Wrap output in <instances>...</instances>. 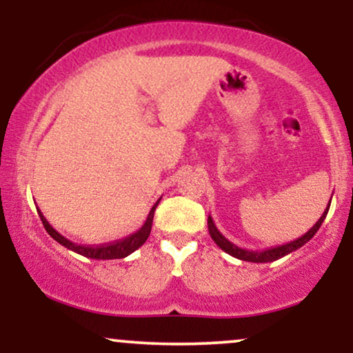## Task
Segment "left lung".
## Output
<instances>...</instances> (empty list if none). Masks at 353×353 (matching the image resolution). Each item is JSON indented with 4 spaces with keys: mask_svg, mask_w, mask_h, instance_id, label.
Returning <instances> with one entry per match:
<instances>
[{
    "mask_svg": "<svg viewBox=\"0 0 353 353\" xmlns=\"http://www.w3.org/2000/svg\"><path fill=\"white\" fill-rule=\"evenodd\" d=\"M329 208H330V204L327 205L325 210H323L322 217H320L319 221L315 222L314 228H312L309 232L303 234L302 237H299L297 241H292V242H289V244H283V245L270 247V249H265V250H247V249H241V247H237L236 244H232L229 239H225L221 232H219V229L216 228V224H214L212 217H210V216L208 219V228H209V234H210V237H212V241L216 242V244L221 247L224 252H228L229 255H232V257L241 259V261H245V262L265 264V262H274V261H277V259H282L283 255L294 252V250L301 249L303 244H307V242H309L310 239L315 236V232H317V230L320 229L323 219L327 217V212H329Z\"/></svg>",
    "mask_w": 353,
    "mask_h": 353,
    "instance_id": "8db88e82",
    "label": "left lung"
}]
</instances>
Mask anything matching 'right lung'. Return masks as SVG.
<instances>
[{"label":"right lung","mask_w":353,"mask_h":353,"mask_svg":"<svg viewBox=\"0 0 353 353\" xmlns=\"http://www.w3.org/2000/svg\"><path fill=\"white\" fill-rule=\"evenodd\" d=\"M159 201L161 199H157L156 204L152 205L151 212H149L148 219H145L144 225L139 230H136V232L131 234V236L124 237L123 241H116V242H111V244H103V245L74 244V242H71L70 239L61 236L58 230L52 228L50 222L46 221V217L43 216L41 210H39V209H38V214H39V217H41V222H43L44 229H46V232L50 234V236L54 239L56 242H59L61 245L68 247V249L72 250V252L84 255V257H88V259H96V261H109V259H124V257H128L129 254L134 252V250L139 249V247L143 245L145 241H148L149 234H151V228H152L154 210H156L157 204H159Z\"/></svg>","instance_id":"add662e5"}]
</instances>
